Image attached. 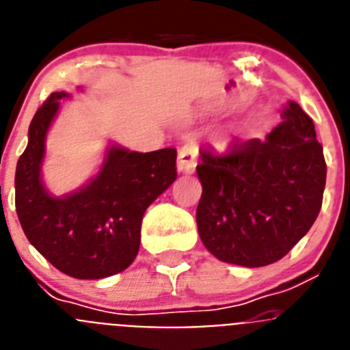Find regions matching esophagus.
<instances>
[{
	"label": "esophagus",
	"mask_w": 350,
	"mask_h": 350,
	"mask_svg": "<svg viewBox=\"0 0 350 350\" xmlns=\"http://www.w3.org/2000/svg\"><path fill=\"white\" fill-rule=\"evenodd\" d=\"M198 150L193 144H187L178 150V170L185 173H193L196 168Z\"/></svg>",
	"instance_id": "34e87169"
}]
</instances>
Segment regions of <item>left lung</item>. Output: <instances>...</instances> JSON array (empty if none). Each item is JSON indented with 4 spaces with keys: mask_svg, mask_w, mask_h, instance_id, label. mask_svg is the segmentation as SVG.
I'll use <instances>...</instances> for the list:
<instances>
[{
    "mask_svg": "<svg viewBox=\"0 0 350 350\" xmlns=\"http://www.w3.org/2000/svg\"><path fill=\"white\" fill-rule=\"evenodd\" d=\"M267 140L234 142L224 154L200 150V238L217 259L258 268L279 261L319 215L326 185L314 120L289 103Z\"/></svg>",
    "mask_w": 350,
    "mask_h": 350,
    "instance_id": "obj_1",
    "label": "left lung"
}]
</instances>
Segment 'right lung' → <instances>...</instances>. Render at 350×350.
<instances>
[{
  "mask_svg": "<svg viewBox=\"0 0 350 350\" xmlns=\"http://www.w3.org/2000/svg\"><path fill=\"white\" fill-rule=\"evenodd\" d=\"M64 92H52L29 124L15 170V210L31 245L63 273L105 279L135 261L147 206L177 178V150L112 147L101 172L79 193L52 198L40 180L45 135Z\"/></svg>",
  "mask_w": 350,
  "mask_h": 350,
  "instance_id": "right-lung-1",
  "label": "right lung"
}]
</instances>
